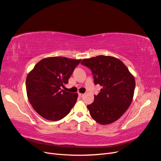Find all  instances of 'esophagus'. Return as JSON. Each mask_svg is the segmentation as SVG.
I'll use <instances>...</instances> for the list:
<instances>
[{
  "label": "esophagus",
  "mask_w": 161,
  "mask_h": 161,
  "mask_svg": "<svg viewBox=\"0 0 161 161\" xmlns=\"http://www.w3.org/2000/svg\"><path fill=\"white\" fill-rule=\"evenodd\" d=\"M84 95V94H82V93H79V97H82Z\"/></svg>",
  "instance_id": "34e87169"
}]
</instances>
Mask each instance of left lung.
Segmentation results:
<instances>
[{
  "label": "left lung",
  "mask_w": 161,
  "mask_h": 161,
  "mask_svg": "<svg viewBox=\"0 0 161 161\" xmlns=\"http://www.w3.org/2000/svg\"><path fill=\"white\" fill-rule=\"evenodd\" d=\"M81 64L91 70L94 83L102 86L87 108L92 118L101 125L118 120L127 111L133 99L134 76L118 58L98 56L82 60Z\"/></svg>",
  "instance_id": "8db88e82"
}]
</instances>
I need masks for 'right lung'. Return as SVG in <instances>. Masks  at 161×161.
I'll use <instances>...</instances> for the list:
<instances>
[{"mask_svg":"<svg viewBox=\"0 0 161 161\" xmlns=\"http://www.w3.org/2000/svg\"><path fill=\"white\" fill-rule=\"evenodd\" d=\"M81 60L56 56L43 58L27 76L26 90L32 108L43 118L58 121L70 113L78 94L62 87Z\"/></svg>","mask_w":161,"mask_h":161,"instance_id":"right-lung-1","label":"right lung"}]
</instances>
